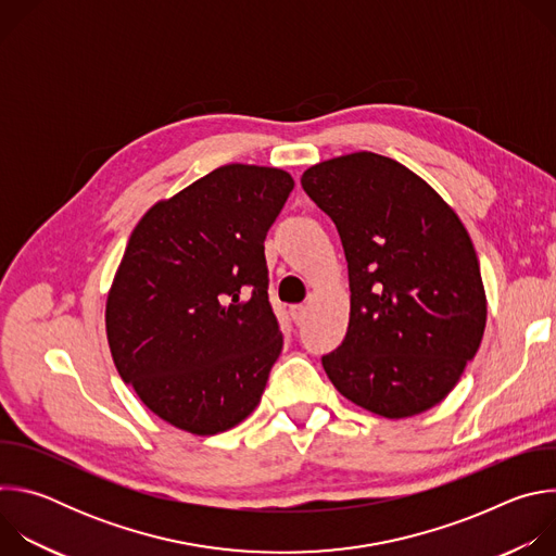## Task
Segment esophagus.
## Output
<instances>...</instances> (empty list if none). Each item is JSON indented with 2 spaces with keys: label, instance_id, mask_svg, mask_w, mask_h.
Listing matches in <instances>:
<instances>
[{
  "label": "esophagus",
  "instance_id": "esophagus-1",
  "mask_svg": "<svg viewBox=\"0 0 556 556\" xmlns=\"http://www.w3.org/2000/svg\"><path fill=\"white\" fill-rule=\"evenodd\" d=\"M305 314H307V307H305L303 303L290 305V316H292V321H294V324H301V321L305 319Z\"/></svg>",
  "mask_w": 556,
  "mask_h": 556
}]
</instances>
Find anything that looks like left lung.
I'll return each mask as SVG.
<instances>
[{
  "label": "left lung",
  "mask_w": 556,
  "mask_h": 556,
  "mask_svg": "<svg viewBox=\"0 0 556 556\" xmlns=\"http://www.w3.org/2000/svg\"><path fill=\"white\" fill-rule=\"evenodd\" d=\"M301 187L334 222L350 270L348 334L321 356L332 384L384 418L435 407L486 326L464 224L422 178L371 151L309 167Z\"/></svg>",
  "instance_id": "1"
}]
</instances>
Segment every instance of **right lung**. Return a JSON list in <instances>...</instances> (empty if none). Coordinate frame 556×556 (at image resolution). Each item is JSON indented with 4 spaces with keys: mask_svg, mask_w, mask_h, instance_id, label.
I'll use <instances>...</instances> for the list:
<instances>
[{
    "mask_svg": "<svg viewBox=\"0 0 556 556\" xmlns=\"http://www.w3.org/2000/svg\"><path fill=\"white\" fill-rule=\"evenodd\" d=\"M294 180L224 165L134 228L105 326L121 378L165 422L198 435L240 425L283 348L264 240Z\"/></svg>",
    "mask_w": 556,
    "mask_h": 556,
    "instance_id": "obj_1",
    "label": "right lung"
}]
</instances>
